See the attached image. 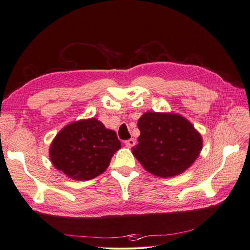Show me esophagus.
Wrapping results in <instances>:
<instances>
[{"mask_svg":"<svg viewBox=\"0 0 250 250\" xmlns=\"http://www.w3.org/2000/svg\"><path fill=\"white\" fill-rule=\"evenodd\" d=\"M124 143H125V145H126L127 147H132V146H134V145H135V141H134L133 139L127 140V141H125Z\"/></svg>","mask_w":250,"mask_h":250,"instance_id":"34e87169","label":"esophagus"}]
</instances>
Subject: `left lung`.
<instances>
[{
  "label": "left lung",
  "mask_w": 250,
  "mask_h": 250,
  "mask_svg": "<svg viewBox=\"0 0 250 250\" xmlns=\"http://www.w3.org/2000/svg\"><path fill=\"white\" fill-rule=\"evenodd\" d=\"M138 127L141 134L132 154L153 175H179L200 154L201 134L177 113L147 111L139 119Z\"/></svg>",
  "instance_id": "1"
}]
</instances>
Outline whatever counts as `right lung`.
<instances>
[{
  "label": "right lung",
  "mask_w": 250,
  "mask_h": 250,
  "mask_svg": "<svg viewBox=\"0 0 250 250\" xmlns=\"http://www.w3.org/2000/svg\"><path fill=\"white\" fill-rule=\"evenodd\" d=\"M121 148L117 133L95 118L80 120L63 127L50 146L53 166L75 180L99 176Z\"/></svg>",
  "instance_id": "1"
}]
</instances>
